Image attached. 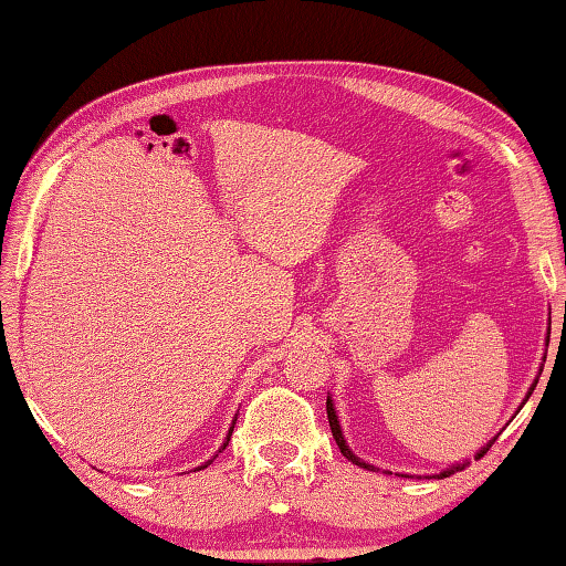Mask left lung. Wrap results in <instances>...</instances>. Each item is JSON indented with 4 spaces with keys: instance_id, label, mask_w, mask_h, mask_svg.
I'll return each mask as SVG.
<instances>
[{
    "instance_id": "1",
    "label": "left lung",
    "mask_w": 566,
    "mask_h": 566,
    "mask_svg": "<svg viewBox=\"0 0 566 566\" xmlns=\"http://www.w3.org/2000/svg\"><path fill=\"white\" fill-rule=\"evenodd\" d=\"M547 347H549V339H547ZM544 359H547V357H544ZM539 375H542V371H539ZM536 381H539V379H534V385L530 387V391H526V397H524V401L532 397V391H534V387H536ZM524 401H522V405H524ZM327 417H329L332 437H334V442H337V447L342 449V454H344V457H347L352 464H357V467H364V469H377L375 464H367V462H364V459H359V457H357V454H354V452H352V449H349V444H347V439H344V434H342V427H339L337 411H334V401H332V397H327ZM494 439H496V437H494ZM494 439H490V444H486V447H482V449H479V452L474 454V459H482V457H484L486 452H490V447L494 444ZM467 464H469V462H459V464H452V467H449V469H444V472H439V474H434V476H437V479H442V476H449V474H454V472H462V469H464ZM387 474H391V472H387ZM401 476H405V474H401ZM407 476H409V474H407ZM429 479H432V476H429Z\"/></svg>"
}]
</instances>
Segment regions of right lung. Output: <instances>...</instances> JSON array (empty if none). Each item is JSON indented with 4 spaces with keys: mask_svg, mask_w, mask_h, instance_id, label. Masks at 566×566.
<instances>
[{
    "mask_svg": "<svg viewBox=\"0 0 566 566\" xmlns=\"http://www.w3.org/2000/svg\"><path fill=\"white\" fill-rule=\"evenodd\" d=\"M234 421H237V417H234ZM234 421H232V427H229V434H227V439H224V444H222V449H227V444H229V437H232V432H234ZM222 449H219V452H222ZM209 462H212V459H209ZM209 462H205L202 467H197V469H205Z\"/></svg>",
    "mask_w": 566,
    "mask_h": 566,
    "instance_id": "right-lung-1",
    "label": "right lung"
}]
</instances>
